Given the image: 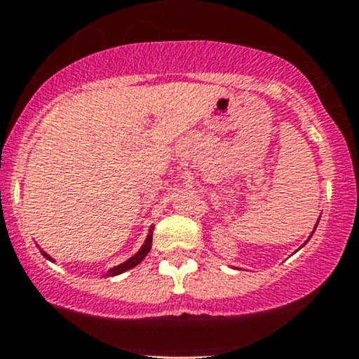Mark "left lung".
I'll use <instances>...</instances> for the list:
<instances>
[{
	"instance_id": "1",
	"label": "left lung",
	"mask_w": 359,
	"mask_h": 359,
	"mask_svg": "<svg viewBox=\"0 0 359 359\" xmlns=\"http://www.w3.org/2000/svg\"><path fill=\"white\" fill-rule=\"evenodd\" d=\"M319 220H320V217H319ZM319 220H317V224H316V227H313V231H312V233H313V232H316L317 225H319ZM312 233H310V236H309V239H310V237H312ZM309 239H307V241H305V243H304V244H307V243H309ZM299 249H300V248H299Z\"/></svg>"
}]
</instances>
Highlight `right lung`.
<instances>
[{"instance_id": "obj_1", "label": "right lung", "mask_w": 359, "mask_h": 359, "mask_svg": "<svg viewBox=\"0 0 359 359\" xmlns=\"http://www.w3.org/2000/svg\"><path fill=\"white\" fill-rule=\"evenodd\" d=\"M152 231H154V225H151V229H149V233H147L146 241H144V244L140 245L139 251H137L134 256L128 257L127 261H123V263H120L118 266H114V268L108 269V271L104 273V276H116V275H122V273L128 271V269L135 268L137 264H139L140 261H142L144 257H146V256L149 255V251H151V245H152ZM37 248H39V245H37ZM40 252H42V256L46 257V259H49V261H52V263H54V257H50L49 255H47L46 251H42V249H40Z\"/></svg>"}]
</instances>
